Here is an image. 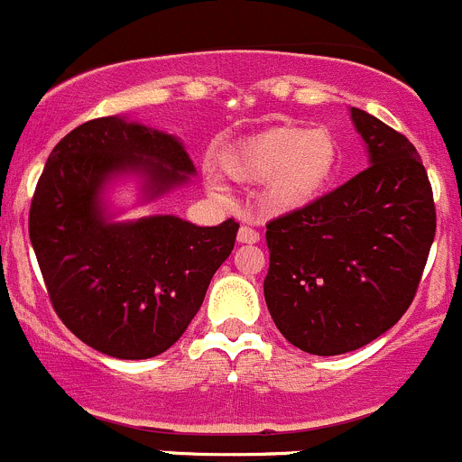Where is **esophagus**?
<instances>
[{
	"label": "esophagus",
	"mask_w": 462,
	"mask_h": 462,
	"mask_svg": "<svg viewBox=\"0 0 462 462\" xmlns=\"http://www.w3.org/2000/svg\"><path fill=\"white\" fill-rule=\"evenodd\" d=\"M237 240L245 242V245H255V242H260V233L251 229V226H240V231H237Z\"/></svg>",
	"instance_id": "esophagus-1"
}]
</instances>
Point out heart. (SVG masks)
I'll return each mask as SVG.
<instances>
[{
  "mask_svg": "<svg viewBox=\"0 0 462 462\" xmlns=\"http://www.w3.org/2000/svg\"><path fill=\"white\" fill-rule=\"evenodd\" d=\"M339 163V145L323 127L273 125L246 136L222 154V175L237 189L264 184L263 202L272 213L308 207L330 186ZM220 175L208 177V189L229 199Z\"/></svg>",
  "mask_w": 462,
  "mask_h": 462,
  "instance_id": "b5f03b06",
  "label": "heart"
}]
</instances>
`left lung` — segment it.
Segmentation results:
<instances>
[{
  "instance_id": "obj_1",
  "label": "left lung",
  "mask_w": 462,
  "mask_h": 462,
  "mask_svg": "<svg viewBox=\"0 0 462 462\" xmlns=\"http://www.w3.org/2000/svg\"><path fill=\"white\" fill-rule=\"evenodd\" d=\"M371 166L299 211L267 222L264 300L281 335L310 355L371 344L413 303L436 236L418 150L353 107Z\"/></svg>"
}]
</instances>
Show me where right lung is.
Here are the masks:
<instances>
[{"mask_svg": "<svg viewBox=\"0 0 462 462\" xmlns=\"http://www.w3.org/2000/svg\"><path fill=\"white\" fill-rule=\"evenodd\" d=\"M125 171L145 172L159 195L195 168L171 134L116 116L82 123L49 154L29 236L49 300L78 339L109 357L148 359L184 335L240 225L195 226L175 216L107 222L98 193Z\"/></svg>", "mask_w": 462, "mask_h": 462, "instance_id": "1", "label": "right lung"}]
</instances>
